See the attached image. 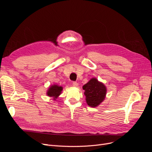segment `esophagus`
I'll list each match as a JSON object with an SVG mask.
<instances>
[{
	"label": "esophagus",
	"instance_id": "obj_1",
	"mask_svg": "<svg viewBox=\"0 0 152 152\" xmlns=\"http://www.w3.org/2000/svg\"><path fill=\"white\" fill-rule=\"evenodd\" d=\"M72 85L74 87H77L78 86H79V84H78L77 82H73L72 83Z\"/></svg>",
	"mask_w": 152,
	"mask_h": 152
}]
</instances>
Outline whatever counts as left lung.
Listing matches in <instances>:
<instances>
[{
    "mask_svg": "<svg viewBox=\"0 0 152 152\" xmlns=\"http://www.w3.org/2000/svg\"><path fill=\"white\" fill-rule=\"evenodd\" d=\"M82 88L85 91L86 102L91 107H96L103 102L107 94V88L96 78L92 79Z\"/></svg>",
    "mask_w": 152,
    "mask_h": 152,
    "instance_id": "8db88e82",
    "label": "left lung"
}]
</instances>
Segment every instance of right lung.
Instances as JSON below:
<instances>
[{
  "label": "right lung",
  "mask_w": 152,
  "mask_h": 152,
  "mask_svg": "<svg viewBox=\"0 0 152 152\" xmlns=\"http://www.w3.org/2000/svg\"><path fill=\"white\" fill-rule=\"evenodd\" d=\"M63 87L58 85L54 84L50 86L47 92V95L49 97H53L54 99L58 98V96L61 94Z\"/></svg>",
  "instance_id": "obj_1"
}]
</instances>
